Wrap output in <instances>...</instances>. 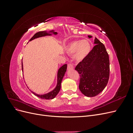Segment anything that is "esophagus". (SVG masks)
Here are the masks:
<instances>
[{
	"mask_svg": "<svg viewBox=\"0 0 133 133\" xmlns=\"http://www.w3.org/2000/svg\"><path fill=\"white\" fill-rule=\"evenodd\" d=\"M74 69V66L73 65L71 64H69L68 65V70H70V69Z\"/></svg>",
	"mask_w": 133,
	"mask_h": 133,
	"instance_id": "obj_1",
	"label": "esophagus"
}]
</instances>
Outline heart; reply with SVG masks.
<instances>
[{"instance_id": "obj_1", "label": "heart", "mask_w": 133, "mask_h": 133, "mask_svg": "<svg viewBox=\"0 0 133 133\" xmlns=\"http://www.w3.org/2000/svg\"><path fill=\"white\" fill-rule=\"evenodd\" d=\"M91 44L86 39L76 40L69 43L65 46V50L68 54H73V59L81 62L89 54L91 51Z\"/></svg>"}]
</instances>
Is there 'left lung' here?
<instances>
[{
	"instance_id": "left-lung-1",
	"label": "left lung",
	"mask_w": 133,
	"mask_h": 133,
	"mask_svg": "<svg viewBox=\"0 0 133 133\" xmlns=\"http://www.w3.org/2000/svg\"><path fill=\"white\" fill-rule=\"evenodd\" d=\"M88 37L92 38L91 35ZM94 44L95 45L89 54L75 67L80 76L79 89L88 97L100 93L109 78V58L105 47L96 37Z\"/></svg>"
}]
</instances>
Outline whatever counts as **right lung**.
<instances>
[{
    "label": "right lung",
    "mask_w": 133,
    "mask_h": 133,
    "mask_svg": "<svg viewBox=\"0 0 133 133\" xmlns=\"http://www.w3.org/2000/svg\"><path fill=\"white\" fill-rule=\"evenodd\" d=\"M58 34L57 32H56L55 30H49V31H39L36 34L34 35V36L32 37L30 40L29 42L33 41V40L39 38H41L43 37H46V36H52L53 35H57ZM22 71L23 72V62H22ZM66 69H67V64H64L62 66L60 67L59 69L58 70V73H57V85H56V87L54 89L51 90L50 91L47 92V93L44 94H38L35 92H33V91H31V92L33 93L36 95L38 97L43 99H54L56 96L58 94V92H59L60 88H61V83L62 81L63 80V78L64 77V75L65 74V72L66 71ZM31 91V90H30Z\"/></svg>",
    "instance_id": "right-lung-1"
}]
</instances>
